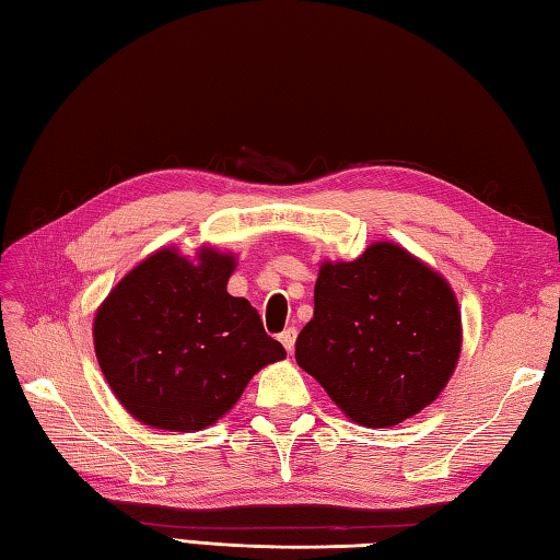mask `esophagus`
I'll list each match as a JSON object with an SVG mask.
<instances>
[{
	"label": "esophagus",
	"instance_id": "34e87169",
	"mask_svg": "<svg viewBox=\"0 0 560 560\" xmlns=\"http://www.w3.org/2000/svg\"><path fill=\"white\" fill-rule=\"evenodd\" d=\"M279 341L283 343V349H287L289 353H293V347H295V327L283 329L281 335H279Z\"/></svg>",
	"mask_w": 560,
	"mask_h": 560
}]
</instances>
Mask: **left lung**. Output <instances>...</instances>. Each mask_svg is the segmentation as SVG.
Here are the masks:
<instances>
[{"label":"left lung","instance_id":"8db88e82","mask_svg":"<svg viewBox=\"0 0 560 560\" xmlns=\"http://www.w3.org/2000/svg\"><path fill=\"white\" fill-rule=\"evenodd\" d=\"M462 351V315L450 283L395 243L353 261H323L315 315L295 361L351 421L389 428L445 389Z\"/></svg>","mask_w":560,"mask_h":560}]
</instances>
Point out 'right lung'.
Listing matches in <instances>:
<instances>
[{"instance_id":"obj_1","label":"right lung","mask_w":560,"mask_h":560,"mask_svg":"<svg viewBox=\"0 0 560 560\" xmlns=\"http://www.w3.org/2000/svg\"><path fill=\"white\" fill-rule=\"evenodd\" d=\"M235 257L163 247L125 273L93 317L113 395L137 421L195 433L217 423L261 368L287 359L245 299L225 291Z\"/></svg>"}]
</instances>
